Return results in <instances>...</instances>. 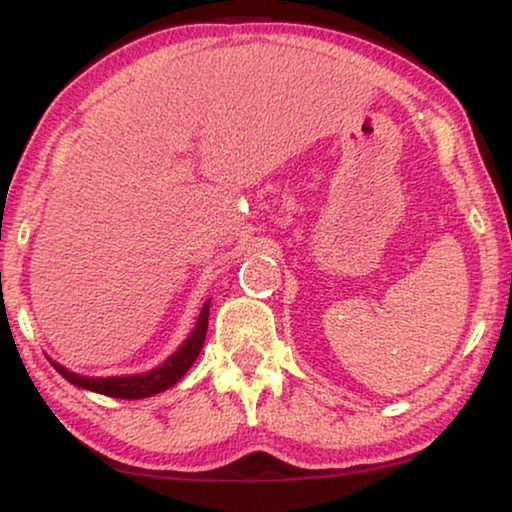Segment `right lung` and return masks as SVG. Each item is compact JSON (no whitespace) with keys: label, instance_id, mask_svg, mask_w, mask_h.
Returning <instances> with one entry per match:
<instances>
[{"label":"right lung","instance_id":"right-lung-1","mask_svg":"<svg viewBox=\"0 0 512 512\" xmlns=\"http://www.w3.org/2000/svg\"><path fill=\"white\" fill-rule=\"evenodd\" d=\"M207 321H209V300L202 305L198 324H195L193 333L188 335L184 345H181L177 352H174L170 359H167L163 366L149 370V373L142 375H123V377H83L76 375L72 370H67L60 363H53V368L65 377L67 382H72L74 387L95 391V394H104L111 398H149L156 396L160 391L170 389L172 384H177L181 377L188 373V368L193 366L195 359H198L202 345H205L207 335Z\"/></svg>","mask_w":512,"mask_h":512}]
</instances>
